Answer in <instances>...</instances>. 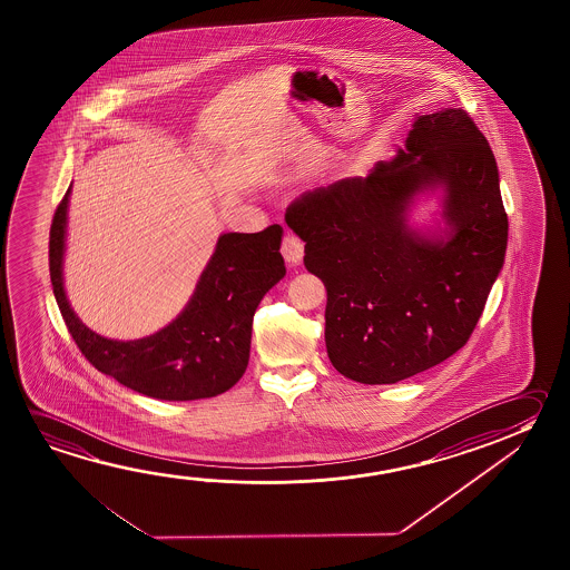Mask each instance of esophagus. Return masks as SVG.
Masks as SVG:
<instances>
[{"mask_svg":"<svg viewBox=\"0 0 570 570\" xmlns=\"http://www.w3.org/2000/svg\"><path fill=\"white\" fill-rule=\"evenodd\" d=\"M282 256L292 266H296L304 258V243L299 240L296 234L288 233L284 236V240H282Z\"/></svg>","mask_w":570,"mask_h":570,"instance_id":"esophagus-1","label":"esophagus"}]
</instances>
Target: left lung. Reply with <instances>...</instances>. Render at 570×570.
I'll return each mask as SVG.
<instances>
[{
  "mask_svg": "<svg viewBox=\"0 0 570 570\" xmlns=\"http://www.w3.org/2000/svg\"><path fill=\"white\" fill-rule=\"evenodd\" d=\"M438 184L448 242L404 220L410 198ZM284 218L306 243V271L326 286L330 362L370 385L421 374L466 344L509 230L493 150L463 109L421 115L395 159L304 193Z\"/></svg>",
  "mask_w": 570,
  "mask_h": 570,
  "instance_id": "left-lung-1",
  "label": "left lung"
}]
</instances>
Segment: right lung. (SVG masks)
<instances>
[{
  "instance_id": "obj_1",
  "label": "right lung",
  "mask_w": 570,
  "mask_h": 570,
  "mask_svg": "<svg viewBox=\"0 0 570 570\" xmlns=\"http://www.w3.org/2000/svg\"><path fill=\"white\" fill-rule=\"evenodd\" d=\"M66 196L49 233V276L67 330L89 364L132 392L190 402L230 390L250 357L253 317L264 294L284 278L282 226L223 234L187 308L157 334L135 342L107 340L79 322L63 289Z\"/></svg>"
}]
</instances>
